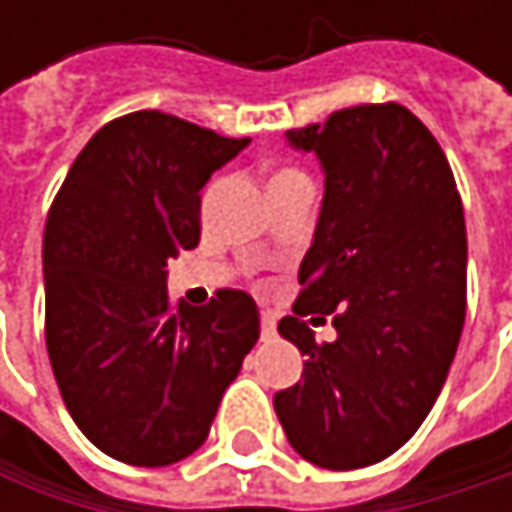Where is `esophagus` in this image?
Instances as JSON below:
<instances>
[{
	"mask_svg": "<svg viewBox=\"0 0 512 512\" xmlns=\"http://www.w3.org/2000/svg\"><path fill=\"white\" fill-rule=\"evenodd\" d=\"M260 338H263V341L275 338V317H272L269 311L260 314Z\"/></svg>",
	"mask_w": 512,
	"mask_h": 512,
	"instance_id": "obj_1",
	"label": "esophagus"
}]
</instances>
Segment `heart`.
Instances as JSON below:
<instances>
[{"mask_svg": "<svg viewBox=\"0 0 512 512\" xmlns=\"http://www.w3.org/2000/svg\"><path fill=\"white\" fill-rule=\"evenodd\" d=\"M293 180H305V174L299 168H278L269 180V186H281V183H293Z\"/></svg>", "mask_w": 512, "mask_h": 512, "instance_id": "heart-1", "label": "heart"}]
</instances>
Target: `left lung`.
I'll use <instances>...</instances> for the list:
<instances>
[{"instance_id":"obj_1","label":"left lung","mask_w":512,"mask_h":512,"mask_svg":"<svg viewBox=\"0 0 512 512\" xmlns=\"http://www.w3.org/2000/svg\"><path fill=\"white\" fill-rule=\"evenodd\" d=\"M314 151L326 195L299 266L281 338L308 356L275 394V415L302 460L364 468L403 448L430 415L465 323V216L448 156L400 103H361L287 133ZM321 311L339 338L314 342Z\"/></svg>"}]
</instances>
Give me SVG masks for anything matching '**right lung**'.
<instances>
[{
    "mask_svg": "<svg viewBox=\"0 0 512 512\" xmlns=\"http://www.w3.org/2000/svg\"><path fill=\"white\" fill-rule=\"evenodd\" d=\"M249 139L142 109L100 127L44 231L47 353L61 400L112 460L159 468L198 451L260 338L246 290L171 305L165 266L201 240V186Z\"/></svg>",
    "mask_w": 512,
    "mask_h": 512,
    "instance_id": "1",
    "label": "right lung"
}]
</instances>
